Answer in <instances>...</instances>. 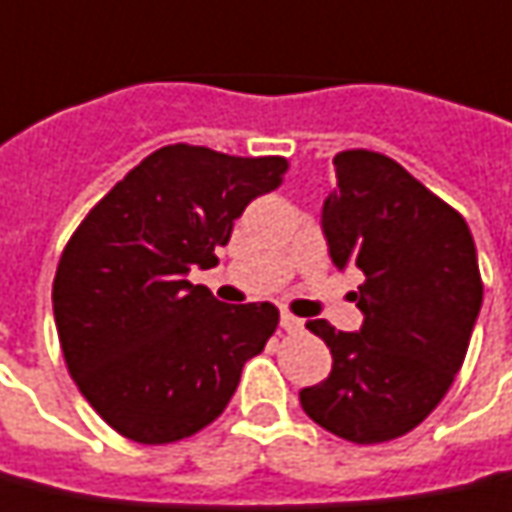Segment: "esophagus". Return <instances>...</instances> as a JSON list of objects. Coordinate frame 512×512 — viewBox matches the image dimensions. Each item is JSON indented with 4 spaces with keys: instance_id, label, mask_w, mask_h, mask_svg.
Segmentation results:
<instances>
[{
    "instance_id": "esophagus-1",
    "label": "esophagus",
    "mask_w": 512,
    "mask_h": 512,
    "mask_svg": "<svg viewBox=\"0 0 512 512\" xmlns=\"http://www.w3.org/2000/svg\"><path fill=\"white\" fill-rule=\"evenodd\" d=\"M280 327L285 332H299V330H302V318L291 316V313H282V316H280Z\"/></svg>"
}]
</instances>
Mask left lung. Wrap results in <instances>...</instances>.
I'll use <instances>...</instances> for the list:
<instances>
[{
    "mask_svg": "<svg viewBox=\"0 0 512 512\" xmlns=\"http://www.w3.org/2000/svg\"><path fill=\"white\" fill-rule=\"evenodd\" d=\"M321 230L338 268L363 271L357 332L307 321L330 346L332 371L299 391L318 427L343 441L385 443L418 427L452 388L482 307L477 249L466 219L396 160L346 149Z\"/></svg>",
    "mask_w": 512,
    "mask_h": 512,
    "instance_id": "1",
    "label": "left lung"
}]
</instances>
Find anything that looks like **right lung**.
<instances>
[{
    "label": "right lung",
    "mask_w": 512,
    "mask_h": 512,
    "mask_svg": "<svg viewBox=\"0 0 512 512\" xmlns=\"http://www.w3.org/2000/svg\"><path fill=\"white\" fill-rule=\"evenodd\" d=\"M285 171V157L163 146L71 235L52 285L60 349L82 396L119 435L182 441L230 405L280 310L224 305L188 271L219 263L232 221Z\"/></svg>",
    "instance_id": "obj_1"
}]
</instances>
